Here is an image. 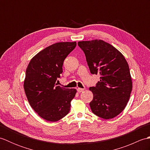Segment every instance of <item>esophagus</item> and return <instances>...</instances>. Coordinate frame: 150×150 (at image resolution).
Wrapping results in <instances>:
<instances>
[{
	"label": "esophagus",
	"instance_id": "34e87169",
	"mask_svg": "<svg viewBox=\"0 0 150 150\" xmlns=\"http://www.w3.org/2000/svg\"><path fill=\"white\" fill-rule=\"evenodd\" d=\"M83 91H84L83 88H77V91L79 92V93H81V92H82Z\"/></svg>",
	"mask_w": 150,
	"mask_h": 150
}]
</instances>
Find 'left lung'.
Masks as SVG:
<instances>
[{
	"label": "left lung",
	"instance_id": "left-lung-1",
	"mask_svg": "<svg viewBox=\"0 0 150 150\" xmlns=\"http://www.w3.org/2000/svg\"><path fill=\"white\" fill-rule=\"evenodd\" d=\"M78 45L91 73L100 75L96 86L90 88L93 94L92 112L104 119L115 117L126 106L132 90L128 62L119 50L102 40L81 41Z\"/></svg>",
	"mask_w": 150,
	"mask_h": 150
}]
</instances>
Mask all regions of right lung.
<instances>
[{
	"instance_id": "right-lung-1",
	"label": "right lung",
	"mask_w": 150,
	"mask_h": 150,
	"mask_svg": "<svg viewBox=\"0 0 150 150\" xmlns=\"http://www.w3.org/2000/svg\"><path fill=\"white\" fill-rule=\"evenodd\" d=\"M76 45V42L53 44L33 57L27 67L25 93L34 111L47 121L64 117L75 96V89L61 88L55 82L62 73L64 60Z\"/></svg>"
}]
</instances>
